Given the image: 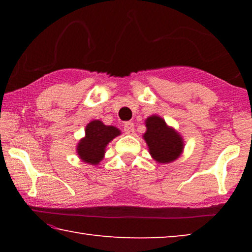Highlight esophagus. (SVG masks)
Listing matches in <instances>:
<instances>
[{
	"label": "esophagus",
	"mask_w": 252,
	"mask_h": 252,
	"mask_svg": "<svg viewBox=\"0 0 252 252\" xmlns=\"http://www.w3.org/2000/svg\"><path fill=\"white\" fill-rule=\"evenodd\" d=\"M123 130H125L126 134H132L134 132V125L132 122H126Z\"/></svg>",
	"instance_id": "obj_1"
}]
</instances>
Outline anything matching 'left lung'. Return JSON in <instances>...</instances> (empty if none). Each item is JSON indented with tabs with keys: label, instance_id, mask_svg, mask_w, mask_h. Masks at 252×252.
<instances>
[{
	"label": "left lung",
	"instance_id": "1",
	"mask_svg": "<svg viewBox=\"0 0 252 252\" xmlns=\"http://www.w3.org/2000/svg\"><path fill=\"white\" fill-rule=\"evenodd\" d=\"M147 131L143 139L148 144L151 157L159 163H170L181 156L185 148L182 136L168 126L159 116H151L146 120Z\"/></svg>",
	"mask_w": 252,
	"mask_h": 252
}]
</instances>
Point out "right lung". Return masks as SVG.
<instances>
[{"label":"right lung","instance_id":"add662e5","mask_svg":"<svg viewBox=\"0 0 252 252\" xmlns=\"http://www.w3.org/2000/svg\"><path fill=\"white\" fill-rule=\"evenodd\" d=\"M120 134V130L116 126H105L100 120L91 121L85 127V136L76 147L79 158L87 163L99 164L104 158L108 143Z\"/></svg>","mask_w":252,"mask_h":252}]
</instances>
